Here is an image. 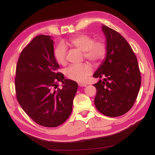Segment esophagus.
Segmentation results:
<instances>
[{
  "instance_id": "34e87169",
  "label": "esophagus",
  "mask_w": 155,
  "mask_h": 155,
  "mask_svg": "<svg viewBox=\"0 0 155 155\" xmlns=\"http://www.w3.org/2000/svg\"><path fill=\"white\" fill-rule=\"evenodd\" d=\"M79 86L80 87H86L87 84H84V83H79Z\"/></svg>"
}]
</instances>
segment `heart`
Segmentation results:
<instances>
[{"mask_svg":"<svg viewBox=\"0 0 155 155\" xmlns=\"http://www.w3.org/2000/svg\"><path fill=\"white\" fill-rule=\"evenodd\" d=\"M71 47L79 48L83 51L84 58L94 64L101 63L107 58L108 46L102 39L94 40L87 34H79L70 38L67 41ZM67 47L60 43L54 50V58L57 62L64 65L66 62ZM93 68L88 63L72 64L66 69V75L69 79L78 82H84L92 74Z\"/></svg>","mask_w":155,"mask_h":155,"instance_id":"obj_1","label":"heart"}]
</instances>
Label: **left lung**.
<instances>
[{"instance_id":"8db88e82","label":"left lung","mask_w":155,"mask_h":155,"mask_svg":"<svg viewBox=\"0 0 155 155\" xmlns=\"http://www.w3.org/2000/svg\"><path fill=\"white\" fill-rule=\"evenodd\" d=\"M108 53L94 74L102 78L96 88L94 103L100 112L109 117L127 113L134 105L141 87V77L137 58L126 39L107 26H102Z\"/></svg>"}]
</instances>
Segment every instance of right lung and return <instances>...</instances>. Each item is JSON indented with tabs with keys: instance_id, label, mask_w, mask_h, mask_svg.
<instances>
[{
	"instance_id": "right-lung-1",
	"label": "right lung",
	"mask_w": 155,
	"mask_h": 155,
	"mask_svg": "<svg viewBox=\"0 0 155 155\" xmlns=\"http://www.w3.org/2000/svg\"><path fill=\"white\" fill-rule=\"evenodd\" d=\"M59 67L53 38L44 35L35 37L23 49L16 65V99L27 115L44 127H58L72 112L78 85L64 79ZM60 81L64 84L61 90L57 87Z\"/></svg>"
}]
</instances>
